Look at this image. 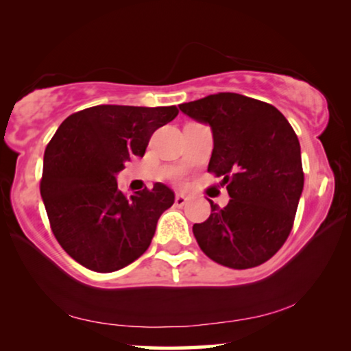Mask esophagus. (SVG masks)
<instances>
[{"label": "esophagus", "instance_id": "esophagus-1", "mask_svg": "<svg viewBox=\"0 0 351 351\" xmlns=\"http://www.w3.org/2000/svg\"><path fill=\"white\" fill-rule=\"evenodd\" d=\"M187 202H189V197L186 193H176V198H175L176 206H184Z\"/></svg>", "mask_w": 351, "mask_h": 351}]
</instances>
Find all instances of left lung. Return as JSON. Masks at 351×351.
<instances>
[{"label": "left lung", "mask_w": 351, "mask_h": 351, "mask_svg": "<svg viewBox=\"0 0 351 351\" xmlns=\"http://www.w3.org/2000/svg\"><path fill=\"white\" fill-rule=\"evenodd\" d=\"M182 114L213 131L208 171L221 176L230 203H210L193 225L206 256L231 269L264 264L286 242L303 192L300 142L271 104L239 93H215L180 104Z\"/></svg>", "instance_id": "1"}]
</instances>
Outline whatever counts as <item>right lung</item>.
<instances>
[{"label": "right lung", "instance_id": "right-lung-1", "mask_svg": "<svg viewBox=\"0 0 351 351\" xmlns=\"http://www.w3.org/2000/svg\"><path fill=\"white\" fill-rule=\"evenodd\" d=\"M178 109L101 104L66 117L43 156L40 195L53 234L76 263L115 271L147 252L175 192L162 182L131 197L117 175L131 158H143L149 137Z\"/></svg>", "mask_w": 351, "mask_h": 351}]
</instances>
